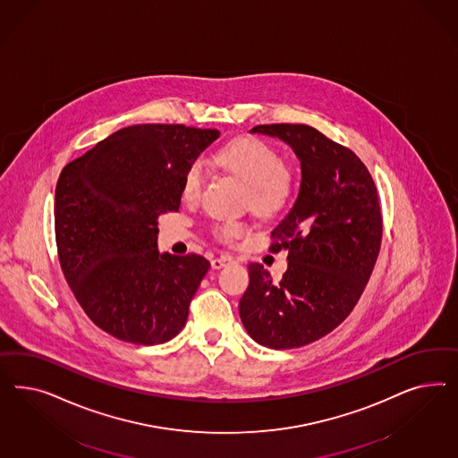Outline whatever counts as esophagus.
Listing matches in <instances>:
<instances>
[{"label":"esophagus","instance_id":"34e87169","mask_svg":"<svg viewBox=\"0 0 458 458\" xmlns=\"http://www.w3.org/2000/svg\"><path fill=\"white\" fill-rule=\"evenodd\" d=\"M230 262H233V259H232L230 255H222V257H218V259H213V260H211V267L218 270V268H223L225 265L230 264Z\"/></svg>","mask_w":458,"mask_h":458}]
</instances>
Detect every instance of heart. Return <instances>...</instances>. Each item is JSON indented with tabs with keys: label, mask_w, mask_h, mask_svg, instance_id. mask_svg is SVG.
<instances>
[{
	"label": "heart",
	"mask_w": 458,
	"mask_h": 458,
	"mask_svg": "<svg viewBox=\"0 0 458 458\" xmlns=\"http://www.w3.org/2000/svg\"><path fill=\"white\" fill-rule=\"evenodd\" d=\"M215 161L250 188V199L255 208L272 211L287 203L293 188L291 169L282 163L274 146L259 138H240L225 144L215 154ZM203 165L194 161L182 178V196L194 199L203 188ZM242 223L222 222L215 225V233L223 240L243 235Z\"/></svg>",
	"instance_id": "b5f03b06"
}]
</instances>
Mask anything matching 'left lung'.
Returning <instances> with one entry per match:
<instances>
[{
    "label": "left lung",
    "mask_w": 458,
    "mask_h": 458,
    "mask_svg": "<svg viewBox=\"0 0 458 458\" xmlns=\"http://www.w3.org/2000/svg\"><path fill=\"white\" fill-rule=\"evenodd\" d=\"M250 132L287 142L302 180L270 233V251L287 250L289 268L274 282L264 265L250 264L240 318L262 346H305L346 319L371 277L383 236L375 181L356 154L310 125H255Z\"/></svg>",
    "instance_id": "8db88e82"
}]
</instances>
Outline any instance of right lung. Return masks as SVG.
<instances>
[{
    "label": "right lung",
    "instance_id": "obj_1",
    "mask_svg": "<svg viewBox=\"0 0 458 458\" xmlns=\"http://www.w3.org/2000/svg\"><path fill=\"white\" fill-rule=\"evenodd\" d=\"M218 138L216 129L129 125L62 169L60 267L89 319L115 339L163 344L184 327L209 262L159 253L157 216L180 209L188 167Z\"/></svg>",
    "mask_w": 458,
    "mask_h": 458
}]
</instances>
